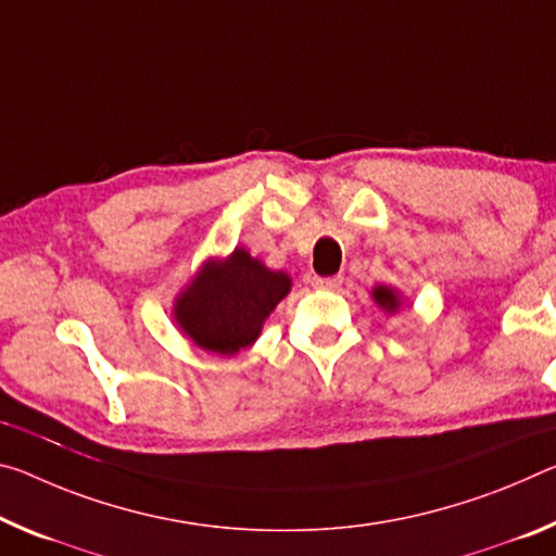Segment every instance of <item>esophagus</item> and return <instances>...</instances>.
<instances>
[{"label": "esophagus", "instance_id": "34e87169", "mask_svg": "<svg viewBox=\"0 0 556 556\" xmlns=\"http://www.w3.org/2000/svg\"><path fill=\"white\" fill-rule=\"evenodd\" d=\"M343 285V277H314V287L321 289H339Z\"/></svg>", "mask_w": 556, "mask_h": 556}]
</instances>
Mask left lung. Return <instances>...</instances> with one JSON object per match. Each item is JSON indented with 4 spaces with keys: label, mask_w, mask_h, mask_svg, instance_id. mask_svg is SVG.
<instances>
[{
    "label": "left lung",
    "mask_w": 556,
    "mask_h": 556,
    "mask_svg": "<svg viewBox=\"0 0 556 556\" xmlns=\"http://www.w3.org/2000/svg\"><path fill=\"white\" fill-rule=\"evenodd\" d=\"M371 296H374V302L381 306V309L389 316H393L403 306V294L399 292V289L389 287V285H376L371 289Z\"/></svg>",
    "instance_id": "1"
}]
</instances>
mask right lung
I'll return each instance as SVG.
<instances>
[{"label": "right lung", "mask_w": 556, "mask_h": 556, "mask_svg": "<svg viewBox=\"0 0 556 556\" xmlns=\"http://www.w3.org/2000/svg\"><path fill=\"white\" fill-rule=\"evenodd\" d=\"M292 289V277L269 269L244 247L207 257L173 302L175 326L198 349L235 356L260 339L267 316Z\"/></svg>", "instance_id": "right-lung-1"}]
</instances>
